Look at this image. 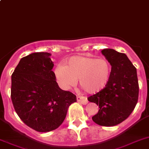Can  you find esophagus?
<instances>
[{
  "label": "esophagus",
  "mask_w": 149,
  "mask_h": 149,
  "mask_svg": "<svg viewBox=\"0 0 149 149\" xmlns=\"http://www.w3.org/2000/svg\"><path fill=\"white\" fill-rule=\"evenodd\" d=\"M77 102H79L81 104H86L88 103V100H87V98L85 97V96L82 95H77Z\"/></svg>",
  "instance_id": "34e87169"
}]
</instances>
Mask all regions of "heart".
<instances>
[{
	"label": "heart",
	"instance_id": "b5f03b06",
	"mask_svg": "<svg viewBox=\"0 0 149 149\" xmlns=\"http://www.w3.org/2000/svg\"><path fill=\"white\" fill-rule=\"evenodd\" d=\"M111 67L104 58L88 56H73L65 65L56 67L54 75L57 82L67 89L74 86L79 79V85L88 93H97L104 88L109 79Z\"/></svg>",
	"mask_w": 149,
	"mask_h": 149
}]
</instances>
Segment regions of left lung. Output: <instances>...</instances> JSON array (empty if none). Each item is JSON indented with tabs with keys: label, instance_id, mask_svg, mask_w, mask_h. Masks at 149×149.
<instances>
[{
	"label": "left lung",
	"instance_id": "obj_1",
	"mask_svg": "<svg viewBox=\"0 0 149 149\" xmlns=\"http://www.w3.org/2000/svg\"><path fill=\"white\" fill-rule=\"evenodd\" d=\"M102 53L111 65L109 79L105 87L88 98L100 109L92 120L103 127H113L122 123L131 114L139 98L136 68L127 56L113 49H104Z\"/></svg>",
	"mask_w": 149,
	"mask_h": 149
}]
</instances>
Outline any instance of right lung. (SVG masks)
<instances>
[{
    "label": "right lung",
    "mask_w": 149,
    "mask_h": 149,
    "mask_svg": "<svg viewBox=\"0 0 149 149\" xmlns=\"http://www.w3.org/2000/svg\"><path fill=\"white\" fill-rule=\"evenodd\" d=\"M49 53L37 52L22 57L11 77V100L22 121L41 132L62 124L77 96L63 91L56 82Z\"/></svg>",
    "instance_id": "obj_1"
}]
</instances>
